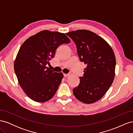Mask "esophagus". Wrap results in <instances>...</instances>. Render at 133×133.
I'll use <instances>...</instances> for the list:
<instances>
[{
	"instance_id": "1",
	"label": "esophagus",
	"mask_w": 133,
	"mask_h": 133,
	"mask_svg": "<svg viewBox=\"0 0 133 133\" xmlns=\"http://www.w3.org/2000/svg\"><path fill=\"white\" fill-rule=\"evenodd\" d=\"M69 76V74H64V77H68V76Z\"/></svg>"
}]
</instances>
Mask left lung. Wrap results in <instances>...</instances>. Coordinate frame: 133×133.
Segmentation results:
<instances>
[{
  "label": "left lung",
  "instance_id": "obj_1",
  "mask_svg": "<svg viewBox=\"0 0 133 133\" xmlns=\"http://www.w3.org/2000/svg\"><path fill=\"white\" fill-rule=\"evenodd\" d=\"M66 34L75 43L80 61L87 65L73 94L84 103H94L103 97L114 80V51L105 40L91 31L77 30Z\"/></svg>",
  "mask_w": 133,
  "mask_h": 133
}]
</instances>
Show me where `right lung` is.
I'll use <instances>...</instances> for the list:
<instances>
[{"instance_id": "obj_1", "label": "right lung", "mask_w": 133, "mask_h": 133, "mask_svg": "<svg viewBox=\"0 0 133 133\" xmlns=\"http://www.w3.org/2000/svg\"><path fill=\"white\" fill-rule=\"evenodd\" d=\"M70 42L65 34L45 30L23 43L14 68L20 85L30 99L44 103L53 97L64 76L46 65L54 57L59 46Z\"/></svg>"}]
</instances>
